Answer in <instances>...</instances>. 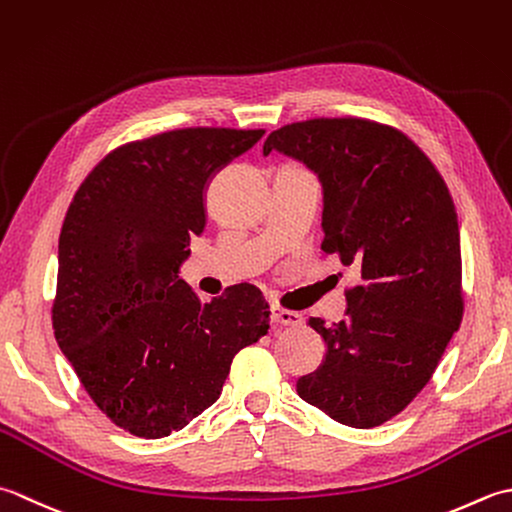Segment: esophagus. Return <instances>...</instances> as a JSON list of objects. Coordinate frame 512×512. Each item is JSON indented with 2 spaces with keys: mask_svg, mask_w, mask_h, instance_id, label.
<instances>
[{
  "mask_svg": "<svg viewBox=\"0 0 512 512\" xmlns=\"http://www.w3.org/2000/svg\"><path fill=\"white\" fill-rule=\"evenodd\" d=\"M271 318H274L276 325H283V327H298L302 322V316L298 311H291V309H283V307H271Z\"/></svg>",
  "mask_w": 512,
  "mask_h": 512,
  "instance_id": "34e87169",
  "label": "esophagus"
}]
</instances>
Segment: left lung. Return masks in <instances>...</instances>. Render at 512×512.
Returning <instances> with one entry per match:
<instances>
[{"instance_id":"1","label":"left lung","mask_w":512,"mask_h":512,"mask_svg":"<svg viewBox=\"0 0 512 512\" xmlns=\"http://www.w3.org/2000/svg\"><path fill=\"white\" fill-rule=\"evenodd\" d=\"M283 152L322 183V252L353 267L347 320L309 318L327 344L296 391L331 420L373 429L404 411L431 380L464 314L460 227L429 156L391 125L309 119L274 130Z\"/></svg>"}]
</instances>
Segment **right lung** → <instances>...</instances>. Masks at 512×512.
Returning <instances> with one entry per match:
<instances>
[{
	"mask_svg": "<svg viewBox=\"0 0 512 512\" xmlns=\"http://www.w3.org/2000/svg\"><path fill=\"white\" fill-rule=\"evenodd\" d=\"M265 130L183 128L101 159L59 236L52 329L83 389L119 429L181 431L221 395L232 360L269 331L254 285L201 302L179 278L205 229V187Z\"/></svg>",
	"mask_w": 512,
	"mask_h": 512,
	"instance_id": "right-lung-1",
	"label": "right lung"
}]
</instances>
